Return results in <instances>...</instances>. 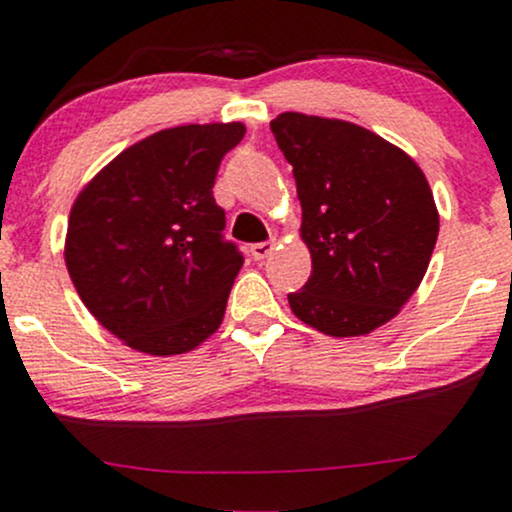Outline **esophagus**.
Listing matches in <instances>:
<instances>
[{"label":"esophagus","mask_w":512,"mask_h":512,"mask_svg":"<svg viewBox=\"0 0 512 512\" xmlns=\"http://www.w3.org/2000/svg\"><path fill=\"white\" fill-rule=\"evenodd\" d=\"M277 250V240H267V243H257V245H252V257H255V260H267L269 255H272V252Z\"/></svg>","instance_id":"1"}]
</instances>
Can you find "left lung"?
Segmentation results:
<instances>
[{
  "label": "left lung",
  "mask_w": 512,
  "mask_h": 512,
  "mask_svg": "<svg viewBox=\"0 0 512 512\" xmlns=\"http://www.w3.org/2000/svg\"><path fill=\"white\" fill-rule=\"evenodd\" d=\"M301 201L311 277L294 316L330 338H359L401 313L428 272L437 233L432 189L398 145L342 119L284 111L272 123Z\"/></svg>",
  "instance_id": "obj_1"
}]
</instances>
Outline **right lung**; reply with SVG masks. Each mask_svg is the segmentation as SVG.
<instances>
[{"mask_svg":"<svg viewBox=\"0 0 512 512\" xmlns=\"http://www.w3.org/2000/svg\"><path fill=\"white\" fill-rule=\"evenodd\" d=\"M243 136L240 121L165 128L77 194L67 272L87 311L131 350L184 355L221 328L243 255L221 240L226 213L211 189Z\"/></svg>","mask_w":512,"mask_h":512,"instance_id":"add662e5","label":"right lung"}]
</instances>
